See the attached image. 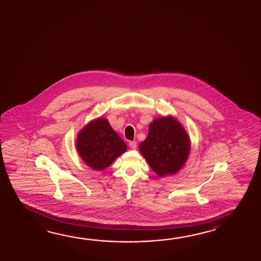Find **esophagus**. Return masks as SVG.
<instances>
[{
  "label": "esophagus",
  "mask_w": 261,
  "mask_h": 261,
  "mask_svg": "<svg viewBox=\"0 0 261 261\" xmlns=\"http://www.w3.org/2000/svg\"><path fill=\"white\" fill-rule=\"evenodd\" d=\"M129 147L131 148V149H137V144L136 141H131L129 142Z\"/></svg>",
  "instance_id": "obj_1"
}]
</instances>
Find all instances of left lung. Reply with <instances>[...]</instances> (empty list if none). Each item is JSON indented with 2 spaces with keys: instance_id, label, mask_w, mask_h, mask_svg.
<instances>
[{
  "instance_id": "1",
  "label": "left lung",
  "mask_w": 261,
  "mask_h": 261,
  "mask_svg": "<svg viewBox=\"0 0 261 261\" xmlns=\"http://www.w3.org/2000/svg\"><path fill=\"white\" fill-rule=\"evenodd\" d=\"M139 150L152 170L159 175H173L188 160L190 139L183 125L173 116H162L149 124Z\"/></svg>"
}]
</instances>
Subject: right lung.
Listing matches in <instances>:
<instances>
[{
  "label": "right lung",
  "mask_w": 261,
  "mask_h": 261,
  "mask_svg": "<svg viewBox=\"0 0 261 261\" xmlns=\"http://www.w3.org/2000/svg\"><path fill=\"white\" fill-rule=\"evenodd\" d=\"M76 149L83 161L94 170H103L127 149L109 122L99 117L78 134Z\"/></svg>",
  "instance_id": "right-lung-1"
}]
</instances>
